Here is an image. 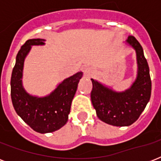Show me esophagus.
<instances>
[{
    "instance_id": "34e87169",
    "label": "esophagus",
    "mask_w": 161,
    "mask_h": 161,
    "mask_svg": "<svg viewBox=\"0 0 161 161\" xmlns=\"http://www.w3.org/2000/svg\"><path fill=\"white\" fill-rule=\"evenodd\" d=\"M83 72H84V74H85L86 77H88V78H89V77H91V76H93V73H94V71H93V69L91 68H84Z\"/></svg>"
}]
</instances>
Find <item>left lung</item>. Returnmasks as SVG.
<instances>
[{
    "instance_id": "obj_1",
    "label": "left lung",
    "mask_w": 161,
    "mask_h": 161,
    "mask_svg": "<svg viewBox=\"0 0 161 161\" xmlns=\"http://www.w3.org/2000/svg\"><path fill=\"white\" fill-rule=\"evenodd\" d=\"M127 42L136 51L137 78L129 90L116 93L92 80L91 100L99 119L114 126H129L135 123L146 107L151 94L150 68L140 42L134 36Z\"/></svg>"
}]
</instances>
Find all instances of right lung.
Wrapping results in <instances>:
<instances>
[{"mask_svg":"<svg viewBox=\"0 0 161 161\" xmlns=\"http://www.w3.org/2000/svg\"><path fill=\"white\" fill-rule=\"evenodd\" d=\"M44 40L29 39L16 55L11 78V97L16 114L36 132L45 134L59 130L68 121L71 103L83 73L66 78L58 88L44 98L29 95L21 84L24 59L33 45H43Z\"/></svg>","mask_w":161,"mask_h":161,"instance_id":"1","label":"right lung"}]
</instances>
